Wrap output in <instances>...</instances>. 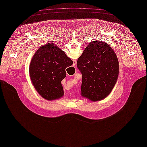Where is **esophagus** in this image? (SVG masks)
I'll list each match as a JSON object with an SVG mask.
<instances>
[{"label":"esophagus","mask_w":147,"mask_h":147,"mask_svg":"<svg viewBox=\"0 0 147 147\" xmlns=\"http://www.w3.org/2000/svg\"><path fill=\"white\" fill-rule=\"evenodd\" d=\"M73 61H74V63H73V66H75V65H76V61L74 60Z\"/></svg>","instance_id":"34e87169"}]
</instances>
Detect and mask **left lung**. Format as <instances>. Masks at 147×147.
<instances>
[{"mask_svg": "<svg viewBox=\"0 0 147 147\" xmlns=\"http://www.w3.org/2000/svg\"><path fill=\"white\" fill-rule=\"evenodd\" d=\"M82 75L81 96L93 102L106 98L116 85L119 62L114 50L106 42H91L77 60Z\"/></svg>", "mask_w": 147, "mask_h": 147, "instance_id": "left-lung-1", "label": "left lung"}]
</instances>
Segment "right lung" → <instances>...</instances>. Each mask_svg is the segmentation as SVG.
Wrapping results in <instances>:
<instances>
[{"instance_id": "1", "label": "right lung", "mask_w": 147, "mask_h": 147, "mask_svg": "<svg viewBox=\"0 0 147 147\" xmlns=\"http://www.w3.org/2000/svg\"><path fill=\"white\" fill-rule=\"evenodd\" d=\"M70 57L55 44L42 45L34 55L29 66L31 82L39 94L48 100L63 96L61 81L65 69L72 65Z\"/></svg>"}]
</instances>
